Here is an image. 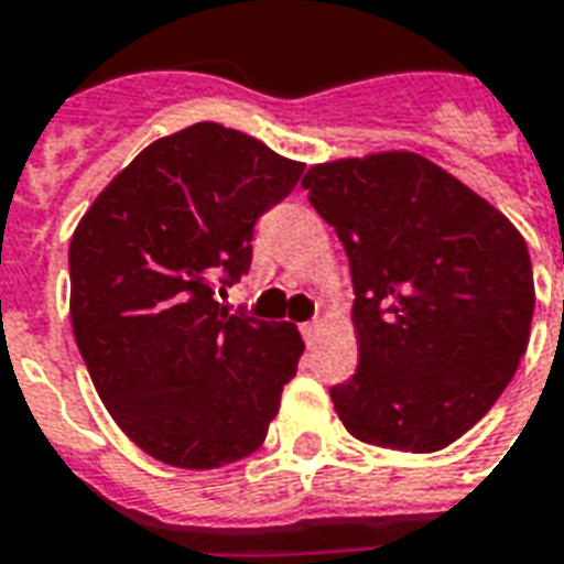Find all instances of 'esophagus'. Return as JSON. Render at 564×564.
<instances>
[{
	"instance_id": "obj_1",
	"label": "esophagus",
	"mask_w": 564,
	"mask_h": 564,
	"mask_svg": "<svg viewBox=\"0 0 564 564\" xmlns=\"http://www.w3.org/2000/svg\"><path fill=\"white\" fill-rule=\"evenodd\" d=\"M318 334H322V322H307V325H301V336H304V343L313 345L318 339Z\"/></svg>"
}]
</instances>
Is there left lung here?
<instances>
[{
  "label": "left lung",
  "mask_w": 564,
  "mask_h": 564,
  "mask_svg": "<svg viewBox=\"0 0 564 564\" xmlns=\"http://www.w3.org/2000/svg\"><path fill=\"white\" fill-rule=\"evenodd\" d=\"M301 187L351 263L360 362L330 389L351 436L410 454L456 442L495 406L533 325L524 237L412 152L310 166Z\"/></svg>",
  "instance_id": "left-lung-1"
}]
</instances>
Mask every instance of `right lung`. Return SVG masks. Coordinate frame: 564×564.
<instances>
[{
	"label": "right lung",
	"instance_id": "add662e5",
	"mask_svg": "<svg viewBox=\"0 0 564 564\" xmlns=\"http://www.w3.org/2000/svg\"><path fill=\"white\" fill-rule=\"evenodd\" d=\"M301 172L254 137L198 122L137 154L75 228V343L113 421L161 463H237L278 415L299 327L228 316L216 290L248 272L257 219Z\"/></svg>",
	"mask_w": 564,
	"mask_h": 564
}]
</instances>
